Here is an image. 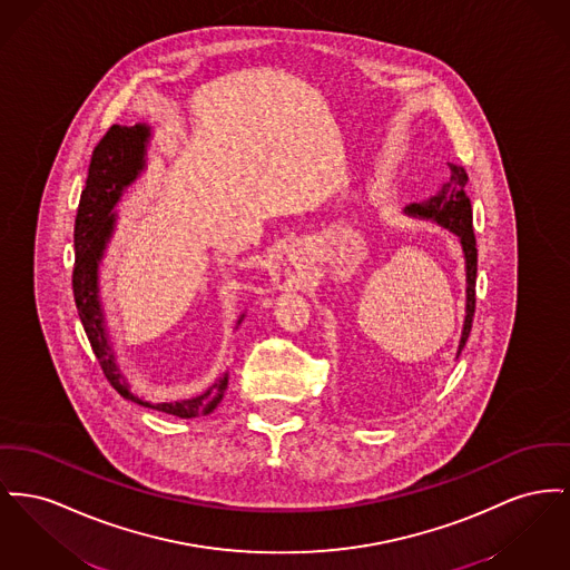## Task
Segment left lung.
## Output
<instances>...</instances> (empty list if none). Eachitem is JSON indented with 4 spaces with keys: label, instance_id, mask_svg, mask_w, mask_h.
<instances>
[{
    "label": "left lung",
    "instance_id": "obj_1",
    "mask_svg": "<svg viewBox=\"0 0 570 570\" xmlns=\"http://www.w3.org/2000/svg\"><path fill=\"white\" fill-rule=\"evenodd\" d=\"M468 171L461 166H450V180L443 185V189L433 196L431 200L422 204H409L406 213L435 219L436 224L445 226L454 235L461 238L463 252H465V268H468V314L463 335L459 344V355L468 342L473 312H475V273H478V247L473 235V222H471V202H469L465 187H468Z\"/></svg>",
    "mask_w": 570,
    "mask_h": 570
}]
</instances>
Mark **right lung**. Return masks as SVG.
I'll list each match as a JSON object with an SVG mask.
<instances>
[{
	"label": "right lung",
	"mask_w": 570,
	"mask_h": 570,
	"mask_svg": "<svg viewBox=\"0 0 570 570\" xmlns=\"http://www.w3.org/2000/svg\"><path fill=\"white\" fill-rule=\"evenodd\" d=\"M148 127H120L114 125L102 135L101 141L92 150L86 187L79 198L77 219H75V267H72V295L79 309L81 325L90 340V346L101 364L102 374L111 387L127 401L137 402L148 409H157L176 417H200L210 413L228 387V374L213 383L204 394L180 402L139 401L134 396L116 366L114 351L109 346L101 303H99V263L105 245L114 230V206L120 200L125 187H129L144 169V155L148 141Z\"/></svg>",
	"instance_id": "add662e5"
}]
</instances>
